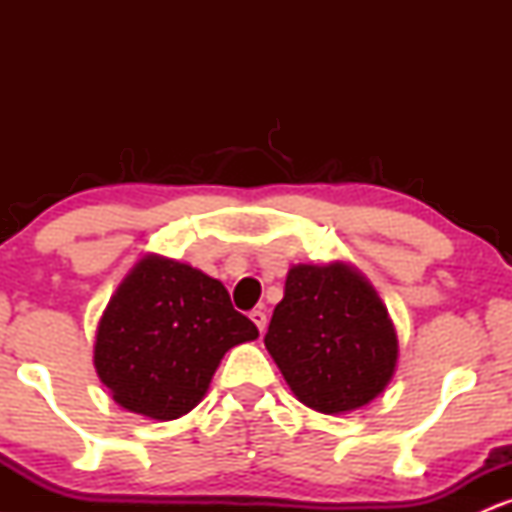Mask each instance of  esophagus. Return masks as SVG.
<instances>
[{
  "label": "esophagus",
  "instance_id": "obj_1",
  "mask_svg": "<svg viewBox=\"0 0 512 512\" xmlns=\"http://www.w3.org/2000/svg\"><path fill=\"white\" fill-rule=\"evenodd\" d=\"M250 320L255 322L257 330H260V334H262L264 330H267V315H264L262 310H252V313H250Z\"/></svg>",
  "mask_w": 512,
  "mask_h": 512
}]
</instances>
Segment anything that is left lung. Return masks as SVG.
I'll list each match as a JSON object with an SVG mask.
<instances>
[{"label":"left lung","instance_id":"1","mask_svg":"<svg viewBox=\"0 0 512 512\" xmlns=\"http://www.w3.org/2000/svg\"><path fill=\"white\" fill-rule=\"evenodd\" d=\"M264 346L305 407L354 411L385 390L397 366V332L366 276L344 262L296 264Z\"/></svg>","mask_w":512,"mask_h":512}]
</instances>
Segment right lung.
<instances>
[{"label":"right lung","instance_id":"obj_1","mask_svg":"<svg viewBox=\"0 0 512 512\" xmlns=\"http://www.w3.org/2000/svg\"><path fill=\"white\" fill-rule=\"evenodd\" d=\"M257 334L221 281L146 255L103 310L93 363L120 407L170 421L202 402L223 354Z\"/></svg>","mask_w":512,"mask_h":512}]
</instances>
